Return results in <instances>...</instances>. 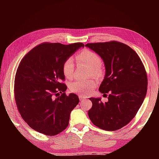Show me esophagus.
Instances as JSON below:
<instances>
[{
    "instance_id": "34e87169",
    "label": "esophagus",
    "mask_w": 159,
    "mask_h": 159,
    "mask_svg": "<svg viewBox=\"0 0 159 159\" xmlns=\"http://www.w3.org/2000/svg\"><path fill=\"white\" fill-rule=\"evenodd\" d=\"M79 99H80V101H83V100H84V99H85V98H84V97H83V96H79Z\"/></svg>"
}]
</instances>
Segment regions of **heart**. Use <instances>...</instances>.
I'll return each mask as SVG.
<instances>
[{
    "mask_svg": "<svg viewBox=\"0 0 159 159\" xmlns=\"http://www.w3.org/2000/svg\"><path fill=\"white\" fill-rule=\"evenodd\" d=\"M76 60L79 63L84 64L90 69L91 73L94 76H101L102 69V60L99 56L95 52L88 49H85L76 55ZM63 73L67 79H71L74 71V63L71 58H69L64 61L62 66ZM96 86L94 79L76 80L69 85V89L72 93H77L82 96H88L92 93Z\"/></svg>",
    "mask_w": 159,
    "mask_h": 159,
    "instance_id": "obj_1",
    "label": "heart"
}]
</instances>
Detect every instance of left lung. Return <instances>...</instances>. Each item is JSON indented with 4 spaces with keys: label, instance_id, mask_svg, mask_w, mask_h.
I'll return each mask as SVG.
<instances>
[{
    "label": "left lung",
    "instance_id": "obj_1",
    "mask_svg": "<svg viewBox=\"0 0 159 159\" xmlns=\"http://www.w3.org/2000/svg\"><path fill=\"white\" fill-rule=\"evenodd\" d=\"M100 57L105 75L99 92L109 93L108 101L90 98L88 116L94 125L114 131L128 124L142 106L147 91V76L140 58L128 45L117 41L88 43Z\"/></svg>",
    "mask_w": 159,
    "mask_h": 159
}]
</instances>
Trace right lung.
<instances>
[{"label":"right lung","instance_id":"right-lung-1","mask_svg":"<svg viewBox=\"0 0 159 159\" xmlns=\"http://www.w3.org/2000/svg\"><path fill=\"white\" fill-rule=\"evenodd\" d=\"M81 47L82 43H44L29 51L19 64L15 79L16 104L25 121L40 133L56 135L69 125L70 114L79 99L76 94H65L67 87L61 83L65 79L62 66Z\"/></svg>","mask_w":159,"mask_h":159}]
</instances>
